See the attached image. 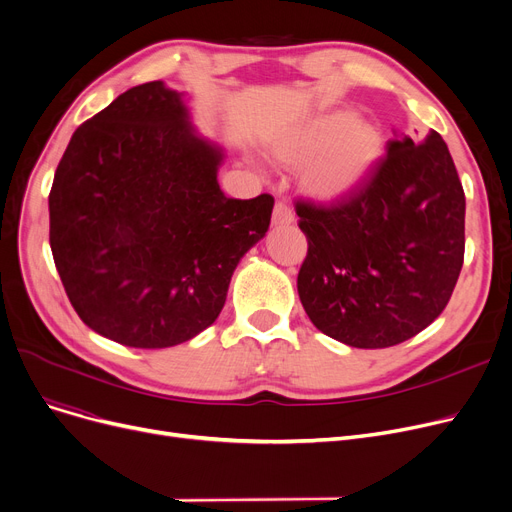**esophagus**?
I'll list each match as a JSON object with an SVG mask.
<instances>
[{
    "label": "esophagus",
    "instance_id": "34e87169",
    "mask_svg": "<svg viewBox=\"0 0 512 512\" xmlns=\"http://www.w3.org/2000/svg\"><path fill=\"white\" fill-rule=\"evenodd\" d=\"M292 222H294L292 209H290L286 203L278 201L276 207H274V213H272V224H274V226H290Z\"/></svg>",
    "mask_w": 512,
    "mask_h": 512
}]
</instances>
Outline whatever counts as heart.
<instances>
[{
    "label": "heart",
    "instance_id": "obj_1",
    "mask_svg": "<svg viewBox=\"0 0 512 512\" xmlns=\"http://www.w3.org/2000/svg\"><path fill=\"white\" fill-rule=\"evenodd\" d=\"M378 126L357 122L355 112H334L284 132L274 155L284 164H301L315 155L305 172V186L321 199L346 195L365 178L382 155Z\"/></svg>",
    "mask_w": 512,
    "mask_h": 512
}]
</instances>
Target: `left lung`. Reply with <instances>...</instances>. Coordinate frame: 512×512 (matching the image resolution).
I'll return each instance as SVG.
<instances>
[{
  "instance_id": "left-lung-1",
  "label": "left lung",
  "mask_w": 512,
  "mask_h": 512,
  "mask_svg": "<svg viewBox=\"0 0 512 512\" xmlns=\"http://www.w3.org/2000/svg\"><path fill=\"white\" fill-rule=\"evenodd\" d=\"M336 201L297 199L307 257L299 297L317 330L386 348L425 330L448 305L465 259V191L440 134L405 132Z\"/></svg>"
}]
</instances>
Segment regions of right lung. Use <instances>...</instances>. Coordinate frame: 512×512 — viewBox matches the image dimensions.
I'll use <instances>...</instances> for the list:
<instances>
[{"label":"right lung","mask_w":512,"mask_h":512,"mask_svg":"<svg viewBox=\"0 0 512 512\" xmlns=\"http://www.w3.org/2000/svg\"><path fill=\"white\" fill-rule=\"evenodd\" d=\"M220 161L161 80L128 89L76 128L49 191V245L91 330L166 348L218 319L240 257L274 209L267 193L226 197Z\"/></svg>","instance_id":"obj_1"}]
</instances>
